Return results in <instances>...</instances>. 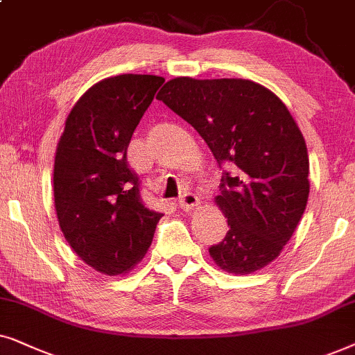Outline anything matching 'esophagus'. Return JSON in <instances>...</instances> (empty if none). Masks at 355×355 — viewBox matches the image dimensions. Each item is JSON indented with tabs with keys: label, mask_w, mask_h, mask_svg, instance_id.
<instances>
[{
	"label": "esophagus",
	"mask_w": 355,
	"mask_h": 355,
	"mask_svg": "<svg viewBox=\"0 0 355 355\" xmlns=\"http://www.w3.org/2000/svg\"><path fill=\"white\" fill-rule=\"evenodd\" d=\"M178 206L182 207L183 211H193L200 206V198H198L195 193H185L180 200H178Z\"/></svg>",
	"instance_id": "esophagus-1"
}]
</instances>
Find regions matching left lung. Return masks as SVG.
<instances>
[{"label":"left lung","instance_id":"obj_1","mask_svg":"<svg viewBox=\"0 0 355 355\" xmlns=\"http://www.w3.org/2000/svg\"><path fill=\"white\" fill-rule=\"evenodd\" d=\"M157 98L232 168L216 196L230 229L211 258L232 274L264 268L291 240L310 193L305 139L287 107L248 79L175 78Z\"/></svg>","mask_w":355,"mask_h":355}]
</instances>
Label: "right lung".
Instances as JSON below:
<instances>
[{"mask_svg":"<svg viewBox=\"0 0 355 355\" xmlns=\"http://www.w3.org/2000/svg\"><path fill=\"white\" fill-rule=\"evenodd\" d=\"M164 78L120 74L94 84L76 102L58 141L55 209L66 242L98 272L135 268L162 214L144 206L126 162L131 136Z\"/></svg>","mask_w":355,"mask_h":355,"instance_id":"right-lung-1","label":"right lung"}]
</instances>
